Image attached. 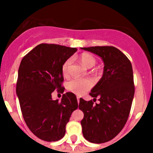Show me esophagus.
<instances>
[{"mask_svg":"<svg viewBox=\"0 0 153 153\" xmlns=\"http://www.w3.org/2000/svg\"><path fill=\"white\" fill-rule=\"evenodd\" d=\"M76 99H77V102H78V103H79V97H76Z\"/></svg>","mask_w":153,"mask_h":153,"instance_id":"1","label":"esophagus"}]
</instances>
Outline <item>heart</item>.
I'll list each match as a JSON object with an SVG mask.
<instances>
[{
    "instance_id": "heart-1",
    "label": "heart",
    "mask_w": 153,
    "mask_h": 153,
    "mask_svg": "<svg viewBox=\"0 0 153 153\" xmlns=\"http://www.w3.org/2000/svg\"><path fill=\"white\" fill-rule=\"evenodd\" d=\"M79 60H80L82 64L86 68H92L95 66L96 63H97L96 58L88 53H82L79 56ZM70 65H71V59H68L63 63L62 70H63V74L65 76L68 75ZM92 86H93V83L90 79L75 78V79H73L69 81L68 83H67V89L70 91L73 92L77 95H81L83 93L90 90Z\"/></svg>"
}]
</instances>
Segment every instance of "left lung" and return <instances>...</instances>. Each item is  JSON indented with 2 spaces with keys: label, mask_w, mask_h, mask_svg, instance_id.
Returning a JSON list of instances; mask_svg holds the SVG:
<instances>
[{
  "label": "left lung",
  "mask_w": 153,
  "mask_h": 153,
  "mask_svg": "<svg viewBox=\"0 0 153 153\" xmlns=\"http://www.w3.org/2000/svg\"><path fill=\"white\" fill-rule=\"evenodd\" d=\"M102 58V76L90 95L96 102L79 99V109L84 117L81 120L83 135L93 143L113 140L122 130L129 117L135 86L131 62L119 49L111 46L82 47Z\"/></svg>",
  "instance_id": "obj_1"
}]
</instances>
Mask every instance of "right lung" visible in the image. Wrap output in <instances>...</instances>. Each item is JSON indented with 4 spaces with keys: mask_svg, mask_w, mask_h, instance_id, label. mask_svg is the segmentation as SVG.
<instances>
[{
    "mask_svg": "<svg viewBox=\"0 0 153 153\" xmlns=\"http://www.w3.org/2000/svg\"><path fill=\"white\" fill-rule=\"evenodd\" d=\"M77 51L75 47L40 44L22 59L19 67L16 93L24 120L30 130L47 142L61 140L73 112L78 108L76 97L66 93L61 101L51 93H63L62 67Z\"/></svg>",
    "mask_w": 153,
    "mask_h": 153,
    "instance_id": "right-lung-1",
    "label": "right lung"
}]
</instances>
